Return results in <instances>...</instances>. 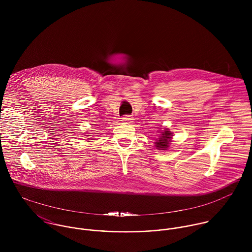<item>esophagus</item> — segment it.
<instances>
[{
    "mask_svg": "<svg viewBox=\"0 0 252 252\" xmlns=\"http://www.w3.org/2000/svg\"><path fill=\"white\" fill-rule=\"evenodd\" d=\"M133 117L129 116V115H125L124 117H122V122L125 124H131L133 122Z\"/></svg>",
    "mask_w": 252,
    "mask_h": 252,
    "instance_id": "obj_1",
    "label": "esophagus"
}]
</instances>
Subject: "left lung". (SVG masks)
I'll return each mask as SVG.
<instances>
[{"label":"left lung","mask_w":252,"mask_h":252,"mask_svg":"<svg viewBox=\"0 0 252 252\" xmlns=\"http://www.w3.org/2000/svg\"><path fill=\"white\" fill-rule=\"evenodd\" d=\"M173 139V133L169 131V129L165 128L163 131L160 132V135L156 142H154L156 149L159 150H166L168 147H170L171 142Z\"/></svg>","instance_id":"obj_1"}]
</instances>
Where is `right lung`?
<instances>
[{
	"instance_id": "obj_1",
	"label": "right lung",
	"mask_w": 252,
	"mask_h": 252,
	"mask_svg": "<svg viewBox=\"0 0 252 252\" xmlns=\"http://www.w3.org/2000/svg\"><path fill=\"white\" fill-rule=\"evenodd\" d=\"M88 141H89V140H88Z\"/></svg>"
}]
</instances>
